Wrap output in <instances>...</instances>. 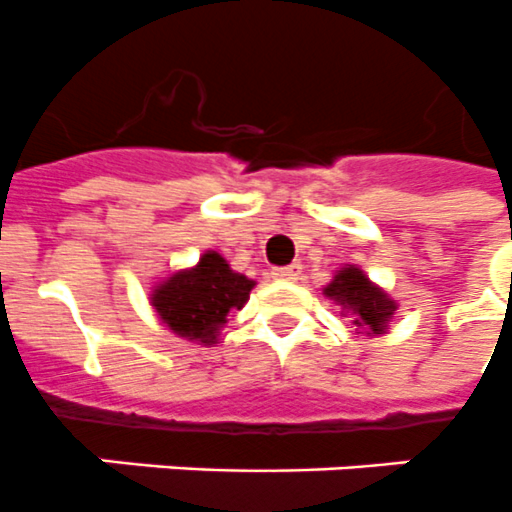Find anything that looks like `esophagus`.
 <instances>
[{
  "label": "esophagus",
  "instance_id": "esophagus-1",
  "mask_svg": "<svg viewBox=\"0 0 512 512\" xmlns=\"http://www.w3.org/2000/svg\"><path fill=\"white\" fill-rule=\"evenodd\" d=\"M270 276L276 278V281H297L302 276V265L292 263V265H284V268H273Z\"/></svg>",
  "mask_w": 512,
  "mask_h": 512
}]
</instances>
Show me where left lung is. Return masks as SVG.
<instances>
[{
	"instance_id": "1",
	"label": "left lung",
	"mask_w": 512,
	"mask_h": 512,
	"mask_svg": "<svg viewBox=\"0 0 512 512\" xmlns=\"http://www.w3.org/2000/svg\"><path fill=\"white\" fill-rule=\"evenodd\" d=\"M323 294L334 299L336 305H342L344 315H352V326L360 328L357 334H386V326L397 313V302L381 286L373 284L357 265H344L342 270H336Z\"/></svg>"
}]
</instances>
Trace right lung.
Listing matches in <instances>:
<instances>
[{
    "label": "right lung",
    "instance_id": "add662e5",
    "mask_svg": "<svg viewBox=\"0 0 512 512\" xmlns=\"http://www.w3.org/2000/svg\"><path fill=\"white\" fill-rule=\"evenodd\" d=\"M252 289V278L231 270L226 257L207 249L197 265L157 281L149 302L176 336L199 344H218L228 313L242 310Z\"/></svg>",
    "mask_w": 512,
    "mask_h": 512
}]
</instances>
